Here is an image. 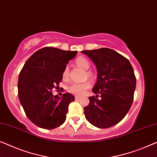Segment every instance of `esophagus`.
Listing matches in <instances>:
<instances>
[{"label":"esophagus","instance_id":"obj_1","mask_svg":"<svg viewBox=\"0 0 157 157\" xmlns=\"http://www.w3.org/2000/svg\"><path fill=\"white\" fill-rule=\"evenodd\" d=\"M81 96H75V99L76 100H80L81 99Z\"/></svg>","mask_w":157,"mask_h":157}]
</instances>
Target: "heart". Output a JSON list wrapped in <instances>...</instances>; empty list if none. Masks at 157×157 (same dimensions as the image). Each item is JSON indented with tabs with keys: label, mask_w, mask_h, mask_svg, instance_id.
Returning <instances> with one entry per match:
<instances>
[{
	"label": "heart",
	"mask_w": 157,
	"mask_h": 157,
	"mask_svg": "<svg viewBox=\"0 0 157 157\" xmlns=\"http://www.w3.org/2000/svg\"><path fill=\"white\" fill-rule=\"evenodd\" d=\"M75 63L77 67L81 68L84 70H88L90 67V62L84 56H78L75 60ZM86 76L88 77L90 79L95 78V74L91 71H86ZM62 78L63 80H67L69 78V69L66 67L62 72ZM91 83L89 81H86L81 83H71L67 87V91L70 94L76 95H82L86 92V90L90 88Z\"/></svg>",
	"instance_id": "obj_1"
}]
</instances>
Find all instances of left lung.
Returning <instances> with one entry per match:
<instances>
[{"mask_svg":"<svg viewBox=\"0 0 157 157\" xmlns=\"http://www.w3.org/2000/svg\"><path fill=\"white\" fill-rule=\"evenodd\" d=\"M81 52L91 59L98 71L92 90L96 95L89 97V104L83 108L85 117L97 128H110L123 119L132 104L136 87L133 68L128 59L111 49Z\"/></svg>","mask_w":157,"mask_h":157,"instance_id":"1","label":"left lung"}]
</instances>
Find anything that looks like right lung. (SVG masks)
Masks as SVG:
<instances>
[{
  "instance_id": "add662e5",
  "label": "right lung",
  "mask_w": 157,
  "mask_h": 157,
  "mask_svg": "<svg viewBox=\"0 0 157 157\" xmlns=\"http://www.w3.org/2000/svg\"><path fill=\"white\" fill-rule=\"evenodd\" d=\"M77 52L47 47L34 53L25 63L18 78V96L27 117L39 128L52 129L65 122L68 107L75 98L67 93L52 94L62 81L67 63Z\"/></svg>"
}]
</instances>
